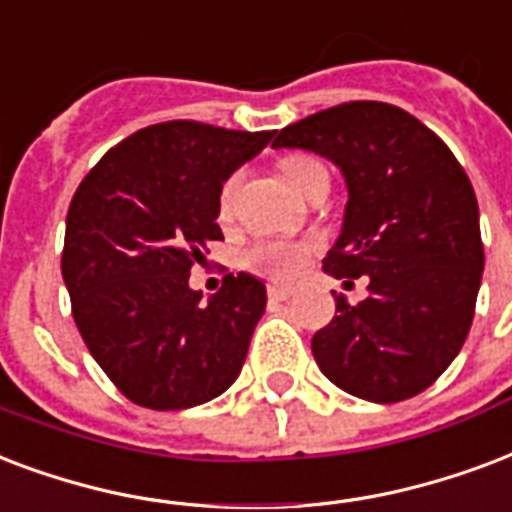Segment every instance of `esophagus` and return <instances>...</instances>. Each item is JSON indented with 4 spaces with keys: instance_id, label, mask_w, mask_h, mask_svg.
I'll return each mask as SVG.
<instances>
[{
    "instance_id": "1",
    "label": "esophagus",
    "mask_w": 512,
    "mask_h": 512,
    "mask_svg": "<svg viewBox=\"0 0 512 512\" xmlns=\"http://www.w3.org/2000/svg\"><path fill=\"white\" fill-rule=\"evenodd\" d=\"M295 295V287L290 284H271L268 287V298L271 300H290Z\"/></svg>"
}]
</instances>
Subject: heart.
<instances>
[{
	"label": "heart",
	"mask_w": 512,
	"mask_h": 512,
	"mask_svg": "<svg viewBox=\"0 0 512 512\" xmlns=\"http://www.w3.org/2000/svg\"><path fill=\"white\" fill-rule=\"evenodd\" d=\"M322 163L306 155H290L282 161V174L287 177L295 190L300 193V187L306 182V177L314 169H319ZM314 252L311 241H260L257 247L249 249L247 263L255 271L271 276V279H292L300 268L306 265L308 255Z\"/></svg>",
	"instance_id": "heart-1"
}]
</instances>
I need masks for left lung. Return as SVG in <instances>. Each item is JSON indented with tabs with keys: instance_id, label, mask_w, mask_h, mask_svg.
I'll return each instance as SVG.
<instances>
[{
	"instance_id": "8db88e82",
	"label": "left lung",
	"mask_w": 512,
	"mask_h": 512,
	"mask_svg": "<svg viewBox=\"0 0 512 512\" xmlns=\"http://www.w3.org/2000/svg\"><path fill=\"white\" fill-rule=\"evenodd\" d=\"M271 147L317 152L341 171L349 198L322 268L370 279L360 306L333 292V322L311 338L319 370L370 403L424 392L462 349L481 290L478 201L454 152L381 101L322 109Z\"/></svg>"
}]
</instances>
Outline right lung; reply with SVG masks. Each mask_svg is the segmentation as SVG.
<instances>
[{
    "label": "right lung",
    "instance_id": "right-lung-1",
    "mask_svg": "<svg viewBox=\"0 0 512 512\" xmlns=\"http://www.w3.org/2000/svg\"><path fill=\"white\" fill-rule=\"evenodd\" d=\"M273 131L171 120L112 147L66 214L61 273L85 346L136 405L182 411L220 397L241 373L265 284L228 273L206 300L190 265L217 225L222 185Z\"/></svg>",
    "mask_w": 512,
    "mask_h": 512
}]
</instances>
